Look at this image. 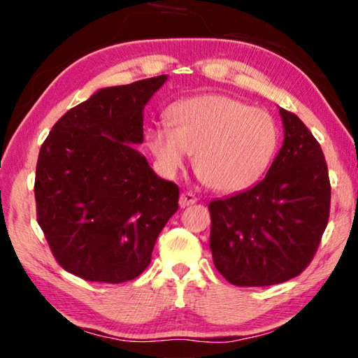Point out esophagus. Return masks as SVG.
<instances>
[{
  "mask_svg": "<svg viewBox=\"0 0 358 358\" xmlns=\"http://www.w3.org/2000/svg\"><path fill=\"white\" fill-rule=\"evenodd\" d=\"M197 202V197L194 196L192 192H183L180 196V207H187V205H192V203H196Z\"/></svg>",
  "mask_w": 358,
  "mask_h": 358,
  "instance_id": "1",
  "label": "esophagus"
}]
</instances>
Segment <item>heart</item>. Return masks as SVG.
I'll return each mask as SVG.
<instances>
[{"label": "heart", "mask_w": 358, "mask_h": 358, "mask_svg": "<svg viewBox=\"0 0 358 358\" xmlns=\"http://www.w3.org/2000/svg\"><path fill=\"white\" fill-rule=\"evenodd\" d=\"M169 124H153L147 143L166 175H177L194 155V167L205 183L220 192L246 189L273 161L280 141L276 121L222 94H205L178 102L169 110Z\"/></svg>", "instance_id": "b5f03b06"}]
</instances>
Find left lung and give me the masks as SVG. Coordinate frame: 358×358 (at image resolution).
<instances>
[{
    "mask_svg": "<svg viewBox=\"0 0 358 358\" xmlns=\"http://www.w3.org/2000/svg\"><path fill=\"white\" fill-rule=\"evenodd\" d=\"M284 142L265 178L211 201L210 250L235 286H271L300 275L329 222L330 180L319 142L280 107Z\"/></svg>",
    "mask_w": 358,
    "mask_h": 358,
    "instance_id": "obj_1",
    "label": "left lung"
}]
</instances>
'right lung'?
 Masks as SVG:
<instances>
[{
	"label": "right lung",
	"mask_w": 358,
	"mask_h": 358,
	"mask_svg": "<svg viewBox=\"0 0 358 358\" xmlns=\"http://www.w3.org/2000/svg\"><path fill=\"white\" fill-rule=\"evenodd\" d=\"M166 80L98 90L66 112L42 143L38 222L57 262L82 280H134L178 210V186L157 177L134 148L143 142V108Z\"/></svg>",
	"instance_id": "add662e5"
}]
</instances>
